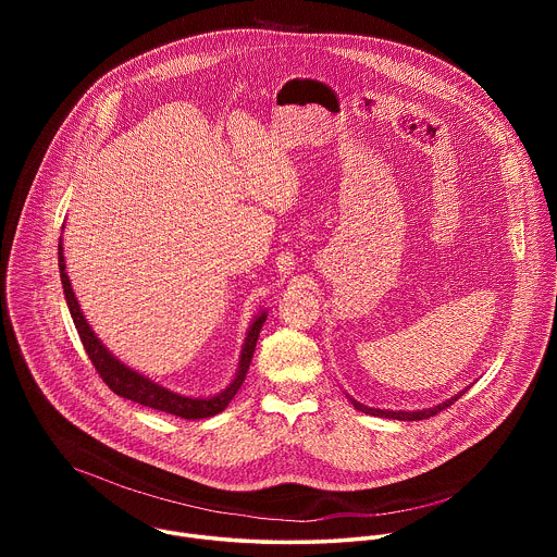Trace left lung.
<instances>
[{"mask_svg":"<svg viewBox=\"0 0 557 557\" xmlns=\"http://www.w3.org/2000/svg\"><path fill=\"white\" fill-rule=\"evenodd\" d=\"M462 394H465V389H462L460 394L451 396V399H447L445 404H441V406H436V408H430V410H419V412H389V410H374V408L361 406V404H359V401H355V399H350V404H352L359 412H366V414H372V417H385V419H396V421H423V419H430V417L438 414L441 410L449 408L454 401H458V396H462Z\"/></svg>","mask_w":557,"mask_h":557,"instance_id":"left-lung-1","label":"left lung"}]
</instances>
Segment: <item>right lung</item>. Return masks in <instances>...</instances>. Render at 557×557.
Wrapping results in <instances>:
<instances>
[{
  "mask_svg": "<svg viewBox=\"0 0 557 557\" xmlns=\"http://www.w3.org/2000/svg\"><path fill=\"white\" fill-rule=\"evenodd\" d=\"M59 271H61V284H63L65 301H67V308H70V314H72V322L78 331V337H82V344H84L95 370L99 372V376L106 381V385L114 394H119V396H123V399H129L134 404H140L145 408L161 410V412H168V414L191 421V419H207V417H213V414L222 412L235 396V392L240 389V385H243V381L249 372L262 324L267 322L264 312L260 317H256V322L249 329V335H247V342H245V348H243V357H240V368H237L235 379L231 381V385L224 392H220L218 396H211V399H189V396H181L176 392H170L168 387L158 385V383L145 379L143 374L129 370L119 359H114L108 352V348L97 339V335L88 326L86 317H84L82 308H78V301L72 293V286H70L67 273H65L63 247L61 245H59Z\"/></svg>",
  "mask_w": 557,
  "mask_h": 557,
  "instance_id": "add662e5",
  "label": "right lung"
}]
</instances>
